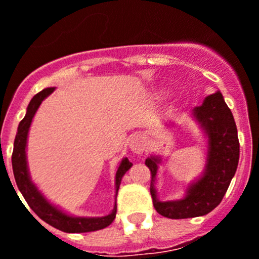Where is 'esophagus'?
Returning <instances> with one entry per match:
<instances>
[{
  "mask_svg": "<svg viewBox=\"0 0 259 259\" xmlns=\"http://www.w3.org/2000/svg\"><path fill=\"white\" fill-rule=\"evenodd\" d=\"M128 145H130V149L134 153H136V154H141L145 150V141H144V139L140 135H132L130 137Z\"/></svg>",
  "mask_w": 259,
  "mask_h": 259,
  "instance_id": "34e87169",
  "label": "esophagus"
}]
</instances>
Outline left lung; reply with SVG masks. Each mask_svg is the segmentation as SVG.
Here are the masks:
<instances>
[{
    "mask_svg": "<svg viewBox=\"0 0 259 259\" xmlns=\"http://www.w3.org/2000/svg\"><path fill=\"white\" fill-rule=\"evenodd\" d=\"M192 114L206 135L209 148L202 176L189 185L182 200H158L154 184L158 164L162 159L152 155L145 161L152 174L150 194L154 209L170 219L194 218L209 214L223 200L239 164L240 144L236 123L222 93L218 91L207 96L201 106L192 110Z\"/></svg>",
    "mask_w": 259,
    "mask_h": 259,
    "instance_id": "8db88e82",
    "label": "left lung"
}]
</instances>
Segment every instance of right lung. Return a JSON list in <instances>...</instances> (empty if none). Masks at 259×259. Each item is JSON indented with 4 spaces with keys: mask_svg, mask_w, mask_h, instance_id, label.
Returning a JSON list of instances; mask_svg holds the SVG:
<instances>
[{
    "mask_svg": "<svg viewBox=\"0 0 259 259\" xmlns=\"http://www.w3.org/2000/svg\"><path fill=\"white\" fill-rule=\"evenodd\" d=\"M54 88H47L42 89L41 92L33 96L31 102L27 107L26 116L20 120L19 125H18V132L14 140V150L13 155H11V163H13V172L15 182H17L18 189L20 191L22 196L27 203L29 205L35 214L38 218L42 219L45 223L50 224L52 227L57 228L59 231L68 233H77V232H92V231L102 230V228L107 227L109 224L113 223L116 215V202L114 205V209L111 210L109 215L105 217H97V218H87V217H72V215L67 214V212L62 211L57 206H54L53 203H50L47 198L41 194L31 180L29 176L28 166H27V137H28L29 127H31L32 119L35 116L36 111H37L38 106L41 102L44 101L45 98L49 95H52ZM132 163L128 161V158H123L120 164L118 167L115 175V193L118 194L119 185L122 182V178L130 168H131ZM18 194V193H17Z\"/></svg>",
    "mask_w": 259,
    "mask_h": 259,
    "instance_id": "obj_1",
    "label": "right lung"
}]
</instances>
